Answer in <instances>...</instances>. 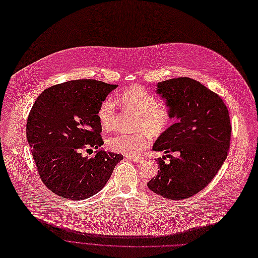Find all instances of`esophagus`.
<instances>
[{"label":"esophagus","instance_id":"obj_1","mask_svg":"<svg viewBox=\"0 0 258 258\" xmlns=\"http://www.w3.org/2000/svg\"><path fill=\"white\" fill-rule=\"evenodd\" d=\"M128 160H132L134 162H141L142 161V157H127Z\"/></svg>","mask_w":258,"mask_h":258}]
</instances>
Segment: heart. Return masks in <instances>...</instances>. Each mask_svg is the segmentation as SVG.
Segmentation results:
<instances>
[{"mask_svg": "<svg viewBox=\"0 0 258 258\" xmlns=\"http://www.w3.org/2000/svg\"><path fill=\"white\" fill-rule=\"evenodd\" d=\"M120 103L126 111L138 114L136 131H146L151 136H159L172 121L170 105L158 99L142 86L133 85L123 90L119 96ZM98 118L103 131L111 132L116 125V108L111 100H105L98 111ZM108 148L116 153L137 156L149 145L148 135L145 132L135 135L120 134L110 138Z\"/></svg>", "mask_w": 258, "mask_h": 258, "instance_id": "1", "label": "heart"}]
</instances>
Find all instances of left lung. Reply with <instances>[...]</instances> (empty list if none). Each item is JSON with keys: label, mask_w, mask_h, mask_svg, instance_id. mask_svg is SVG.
Listing matches in <instances>:
<instances>
[{"label": "left lung", "mask_w": 258, "mask_h": 258, "mask_svg": "<svg viewBox=\"0 0 258 258\" xmlns=\"http://www.w3.org/2000/svg\"><path fill=\"white\" fill-rule=\"evenodd\" d=\"M156 92L177 120L152 149L177 155L166 154L169 163L157 158L159 170L147 186L166 199L185 200L203 190L223 165L231 134L228 110L217 93L188 77L158 82Z\"/></svg>", "instance_id": "8db88e82"}]
</instances>
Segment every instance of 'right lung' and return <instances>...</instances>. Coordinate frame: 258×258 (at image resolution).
<instances>
[{"instance_id":"right-lung-1","label":"right lung","mask_w":258,"mask_h":258,"mask_svg":"<svg viewBox=\"0 0 258 258\" xmlns=\"http://www.w3.org/2000/svg\"><path fill=\"white\" fill-rule=\"evenodd\" d=\"M117 84L72 80L45 89L29 114L27 139L43 183L53 194L82 201L98 194L123 155L99 149L101 104ZM87 148L97 149L83 157Z\"/></svg>"}]
</instances>
